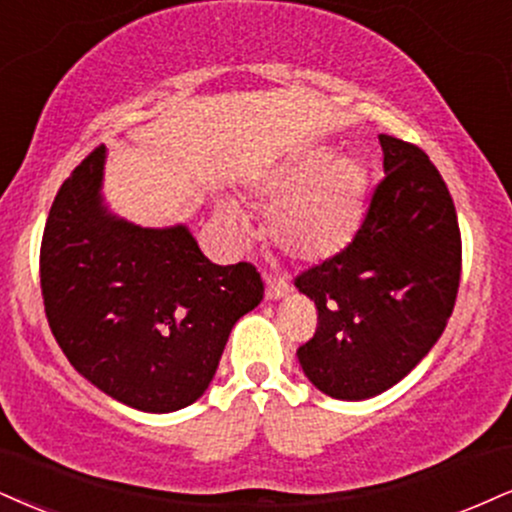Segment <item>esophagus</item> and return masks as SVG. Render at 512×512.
I'll return each instance as SVG.
<instances>
[{"instance_id":"1","label":"esophagus","mask_w":512,"mask_h":512,"mask_svg":"<svg viewBox=\"0 0 512 512\" xmlns=\"http://www.w3.org/2000/svg\"><path fill=\"white\" fill-rule=\"evenodd\" d=\"M264 283H267V300H281L283 295H288V291H291V288H288V283L279 279V276L267 274L264 276Z\"/></svg>"}]
</instances>
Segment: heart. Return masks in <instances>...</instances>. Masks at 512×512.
Segmentation results:
<instances>
[{
    "mask_svg": "<svg viewBox=\"0 0 512 512\" xmlns=\"http://www.w3.org/2000/svg\"><path fill=\"white\" fill-rule=\"evenodd\" d=\"M269 236L295 262L334 260L353 243L367 207V169L355 157H334L326 147L281 166L260 186ZM217 219L231 238L248 233V219L233 200L217 202Z\"/></svg>",
    "mask_w": 512,
    "mask_h": 512,
    "instance_id": "1",
    "label": "heart"
}]
</instances>
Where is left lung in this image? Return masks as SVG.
<instances>
[{
	"label": "left lung",
	"instance_id": "8db88e82",
	"mask_svg": "<svg viewBox=\"0 0 512 512\" xmlns=\"http://www.w3.org/2000/svg\"><path fill=\"white\" fill-rule=\"evenodd\" d=\"M379 143L386 176L355 240L295 279L319 312L300 367L338 400L374 398L408 377L446 329L460 283L458 214L439 169L417 145Z\"/></svg>",
	"mask_w": 512,
	"mask_h": 512
}]
</instances>
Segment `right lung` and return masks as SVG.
<instances>
[{
  "instance_id": "obj_1",
  "label": "right lung",
  "mask_w": 512,
  "mask_h": 512,
  "mask_svg": "<svg viewBox=\"0 0 512 512\" xmlns=\"http://www.w3.org/2000/svg\"><path fill=\"white\" fill-rule=\"evenodd\" d=\"M97 147L61 183L40 283L49 329L80 377L128 408H188L217 372L233 324L260 305L248 262H209L186 224L147 229L109 212Z\"/></svg>"
}]
</instances>
